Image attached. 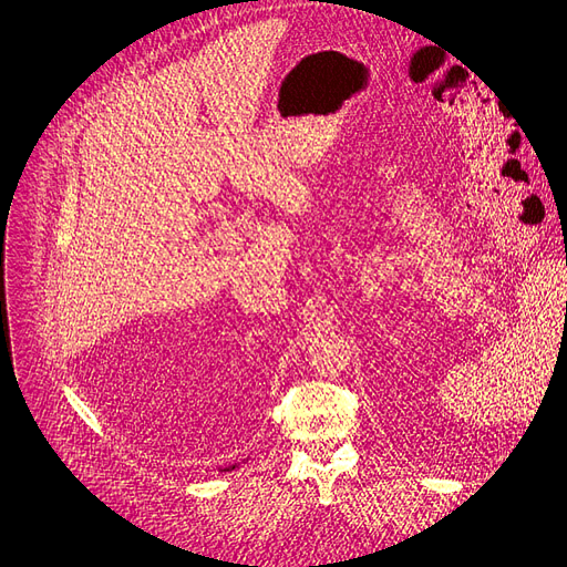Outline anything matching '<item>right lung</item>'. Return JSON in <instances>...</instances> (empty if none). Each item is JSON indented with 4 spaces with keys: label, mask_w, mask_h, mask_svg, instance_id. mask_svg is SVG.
Instances as JSON below:
<instances>
[{
    "label": "right lung",
    "mask_w": 567,
    "mask_h": 567,
    "mask_svg": "<svg viewBox=\"0 0 567 567\" xmlns=\"http://www.w3.org/2000/svg\"><path fill=\"white\" fill-rule=\"evenodd\" d=\"M233 468H235V466H233Z\"/></svg>",
    "instance_id": "1"
}]
</instances>
